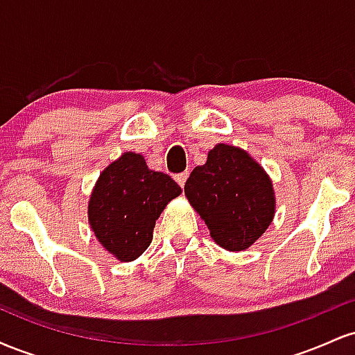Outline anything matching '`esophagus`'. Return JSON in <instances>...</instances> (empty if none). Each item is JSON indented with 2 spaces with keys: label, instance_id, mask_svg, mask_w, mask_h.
Returning <instances> with one entry per match:
<instances>
[{
  "label": "esophagus",
  "instance_id": "1",
  "mask_svg": "<svg viewBox=\"0 0 355 355\" xmlns=\"http://www.w3.org/2000/svg\"><path fill=\"white\" fill-rule=\"evenodd\" d=\"M187 178H189V172H183V173L175 175V180H177V183L182 187V189H183V187H185Z\"/></svg>",
  "mask_w": 355,
  "mask_h": 355
}]
</instances>
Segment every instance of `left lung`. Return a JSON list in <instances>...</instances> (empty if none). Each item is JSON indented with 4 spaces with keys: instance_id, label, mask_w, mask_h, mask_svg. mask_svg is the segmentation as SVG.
I'll return each mask as SVG.
<instances>
[{
    "instance_id": "8db88e82",
    "label": "left lung",
    "mask_w": 355,
    "mask_h": 355,
    "mask_svg": "<svg viewBox=\"0 0 355 355\" xmlns=\"http://www.w3.org/2000/svg\"><path fill=\"white\" fill-rule=\"evenodd\" d=\"M185 195L205 220L215 243L230 252L250 247L274 218L272 180L237 146L215 145L207 164L190 173Z\"/></svg>"
}]
</instances>
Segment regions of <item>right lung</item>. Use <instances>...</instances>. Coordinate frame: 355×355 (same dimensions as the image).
I'll use <instances>...</instances> for the list:
<instances>
[{"instance_id":"1","label":"right lung","mask_w":355,"mask_h":355,"mask_svg":"<svg viewBox=\"0 0 355 355\" xmlns=\"http://www.w3.org/2000/svg\"><path fill=\"white\" fill-rule=\"evenodd\" d=\"M180 193L170 175L150 170L140 153L126 152L96 180L88 202L89 227L105 250L132 262L152 243L155 222L166 203Z\"/></svg>"}]
</instances>
